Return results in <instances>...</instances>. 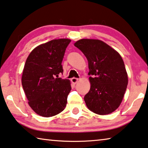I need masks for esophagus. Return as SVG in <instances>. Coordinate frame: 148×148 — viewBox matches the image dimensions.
<instances>
[{
    "label": "esophagus",
    "mask_w": 148,
    "mask_h": 148,
    "mask_svg": "<svg viewBox=\"0 0 148 148\" xmlns=\"http://www.w3.org/2000/svg\"><path fill=\"white\" fill-rule=\"evenodd\" d=\"M71 82L74 84H76L78 82V78H72L71 79Z\"/></svg>",
    "instance_id": "esophagus-1"
}]
</instances>
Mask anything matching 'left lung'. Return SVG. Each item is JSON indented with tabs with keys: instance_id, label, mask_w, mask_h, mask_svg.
<instances>
[{
	"instance_id": "left-lung-1",
	"label": "left lung",
	"mask_w": 148,
	"mask_h": 148,
	"mask_svg": "<svg viewBox=\"0 0 148 148\" xmlns=\"http://www.w3.org/2000/svg\"><path fill=\"white\" fill-rule=\"evenodd\" d=\"M88 61L90 90L84 96L96 114L111 113L119 107L128 85L125 63L119 53L99 39H82L74 43Z\"/></svg>"
}]
</instances>
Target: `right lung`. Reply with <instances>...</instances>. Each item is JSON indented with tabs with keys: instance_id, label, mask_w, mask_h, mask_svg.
<instances>
[{
	"instance_id": "add662e5",
	"label": "right lung",
	"mask_w": 148,
	"mask_h": 148,
	"mask_svg": "<svg viewBox=\"0 0 148 148\" xmlns=\"http://www.w3.org/2000/svg\"><path fill=\"white\" fill-rule=\"evenodd\" d=\"M70 41L58 39L41 44L25 61L22 84L28 104L39 115L55 116L66 106L70 82L58 78V74L63 73L62 61Z\"/></svg>"
}]
</instances>
